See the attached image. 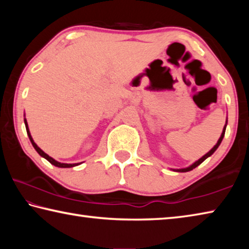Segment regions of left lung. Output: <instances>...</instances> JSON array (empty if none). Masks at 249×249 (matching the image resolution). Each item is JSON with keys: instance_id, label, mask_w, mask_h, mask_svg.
<instances>
[{"instance_id": "8db88e82", "label": "left lung", "mask_w": 249, "mask_h": 249, "mask_svg": "<svg viewBox=\"0 0 249 249\" xmlns=\"http://www.w3.org/2000/svg\"><path fill=\"white\" fill-rule=\"evenodd\" d=\"M225 128H226V125L224 126V128H223V133H222V135H221L220 140H218V141H217V142H216V145H215V146H214V147H213V148H212V149H211V150L209 151V153H208V154H205V155L203 156V157H202V158H200L199 160H197V161H196V162H195V163H193V165H191L190 167H188V168H183V169H176L175 171H178V172H187V171H191L192 169H195V168H196V167H197V166H199V165H201V163H202V162H203V161H204V160H205L206 158H208V157H210V156H211V155H212V154L214 153V151H215V150L217 149V147H218V146H220V144H221V142H222V140H223V137H224V135H225Z\"/></svg>"}]
</instances>
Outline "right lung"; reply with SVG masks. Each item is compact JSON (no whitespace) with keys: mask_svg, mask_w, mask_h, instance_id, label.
<instances>
[{"mask_svg":"<svg viewBox=\"0 0 249 249\" xmlns=\"http://www.w3.org/2000/svg\"><path fill=\"white\" fill-rule=\"evenodd\" d=\"M25 121V126H26V130H27V135H28V137H29V140H31V142H32V145L34 146V148L36 149V151L37 153H38L41 157H44V158H46L48 160V161L50 162V163H53V166H56V167H60V168H71V167H74V166H78L79 163H61V162H58L57 160H54L53 158H52V157H49V156L46 154V153H44L43 150H41L38 146H37L35 142H34V141H33V138H32V136H31V133H29V129H28V125H27V122H26V120H24Z\"/></svg>","mask_w":249,"mask_h":249,"instance_id":"obj_1","label":"right lung"}]
</instances>
